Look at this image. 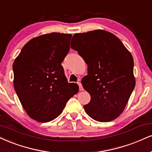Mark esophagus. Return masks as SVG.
I'll use <instances>...</instances> for the list:
<instances>
[{
	"instance_id": "1",
	"label": "esophagus",
	"mask_w": 152,
	"mask_h": 152,
	"mask_svg": "<svg viewBox=\"0 0 152 152\" xmlns=\"http://www.w3.org/2000/svg\"><path fill=\"white\" fill-rule=\"evenodd\" d=\"M78 85L79 86V90L83 91V86H82V84L81 83V82H78Z\"/></svg>"
}]
</instances>
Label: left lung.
I'll return each instance as SVG.
<instances>
[{"mask_svg":"<svg viewBox=\"0 0 152 152\" xmlns=\"http://www.w3.org/2000/svg\"><path fill=\"white\" fill-rule=\"evenodd\" d=\"M71 47L88 65L81 80L91 101L86 113L98 122H110L120 116L135 86L132 56L111 32L96 30L73 36Z\"/></svg>","mask_w":152,"mask_h":152,"instance_id":"obj_1","label":"left lung"}]
</instances>
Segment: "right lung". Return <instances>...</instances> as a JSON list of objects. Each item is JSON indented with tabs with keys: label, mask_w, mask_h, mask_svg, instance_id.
<instances>
[{
	"label": "right lung",
	"mask_w": 152,
	"mask_h": 152,
	"mask_svg": "<svg viewBox=\"0 0 152 152\" xmlns=\"http://www.w3.org/2000/svg\"><path fill=\"white\" fill-rule=\"evenodd\" d=\"M71 34L52 32L30 39L13 62V85L27 114L39 122L57 118L78 92L67 81L61 66L68 54Z\"/></svg>",
	"instance_id": "right-lung-1"
}]
</instances>
